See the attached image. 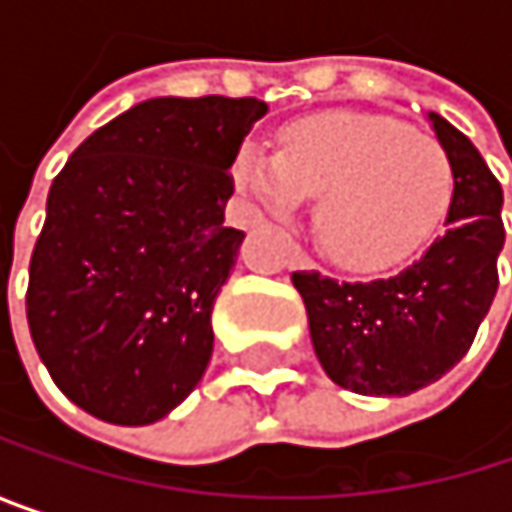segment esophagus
<instances>
[{
	"instance_id": "1",
	"label": "esophagus",
	"mask_w": 512,
	"mask_h": 512,
	"mask_svg": "<svg viewBox=\"0 0 512 512\" xmlns=\"http://www.w3.org/2000/svg\"><path fill=\"white\" fill-rule=\"evenodd\" d=\"M290 260H293V266H302V269L314 266V263H311V257L305 255V252H302L299 246H293V255H290Z\"/></svg>"
}]
</instances>
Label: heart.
Returning a JSON list of instances; mask_svg holds the SVG:
<instances>
[{
	"label": "heart",
	"instance_id": "heart-1",
	"mask_svg": "<svg viewBox=\"0 0 512 512\" xmlns=\"http://www.w3.org/2000/svg\"><path fill=\"white\" fill-rule=\"evenodd\" d=\"M234 177L257 204L293 213L317 198L314 234L350 269L412 255L445 216L454 168L445 148L376 112H323L281 130L278 151L246 142Z\"/></svg>",
	"mask_w": 512,
	"mask_h": 512
}]
</instances>
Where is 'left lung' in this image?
Masks as SVG:
<instances>
[{
    "label": "left lung",
    "instance_id": "obj_1",
    "mask_svg": "<svg viewBox=\"0 0 512 512\" xmlns=\"http://www.w3.org/2000/svg\"><path fill=\"white\" fill-rule=\"evenodd\" d=\"M430 121L454 168L445 234L391 278L338 281L317 269L290 275L323 370L356 394L403 397L442 379L474 344L498 290L501 183L454 124L439 115Z\"/></svg>",
    "mask_w": 512,
    "mask_h": 512
}]
</instances>
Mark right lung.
Wrapping results in <instances>:
<instances>
[{"instance_id": "add662e5", "label": "right lung", "mask_w": 512, "mask_h": 512, "mask_svg": "<svg viewBox=\"0 0 512 512\" xmlns=\"http://www.w3.org/2000/svg\"><path fill=\"white\" fill-rule=\"evenodd\" d=\"M257 97H156L94 130L55 174L26 317L52 382L88 415L165 418L213 356V302L243 231L228 171Z\"/></svg>"}]
</instances>
